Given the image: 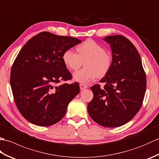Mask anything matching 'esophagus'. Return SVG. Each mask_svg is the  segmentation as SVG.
Masks as SVG:
<instances>
[{"instance_id": "obj_1", "label": "esophagus", "mask_w": 159, "mask_h": 159, "mask_svg": "<svg viewBox=\"0 0 159 159\" xmlns=\"http://www.w3.org/2000/svg\"><path fill=\"white\" fill-rule=\"evenodd\" d=\"M87 85H86L85 84H83V83H80V90H83V89H85L87 88Z\"/></svg>"}]
</instances>
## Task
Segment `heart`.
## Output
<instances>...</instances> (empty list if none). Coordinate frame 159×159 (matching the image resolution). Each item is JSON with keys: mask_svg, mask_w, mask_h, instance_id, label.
<instances>
[{"mask_svg": "<svg viewBox=\"0 0 159 159\" xmlns=\"http://www.w3.org/2000/svg\"><path fill=\"white\" fill-rule=\"evenodd\" d=\"M77 53L72 49L64 51L62 60L67 69L76 70L85 60V68L73 74V79L76 82L87 83L95 80L98 76H102L109 71L111 58L105 52L104 47L93 39H87L77 46Z\"/></svg>", "mask_w": 159, "mask_h": 159, "instance_id": "1", "label": "heart"}]
</instances>
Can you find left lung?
<instances>
[{
    "mask_svg": "<svg viewBox=\"0 0 159 159\" xmlns=\"http://www.w3.org/2000/svg\"><path fill=\"white\" fill-rule=\"evenodd\" d=\"M109 43L112 63L104 78V86L94 85L92 100L88 103L89 116L104 127L115 128L126 124L142 105L146 89V76L141 57L129 39L122 35L103 39Z\"/></svg>",
    "mask_w": 159,
    "mask_h": 159,
    "instance_id": "left-lung-1",
    "label": "left lung"
}]
</instances>
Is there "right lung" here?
Here are the masks:
<instances>
[{
  "instance_id": "1",
  "label": "right lung",
  "mask_w": 159,
  "mask_h": 159,
  "mask_svg": "<svg viewBox=\"0 0 159 159\" xmlns=\"http://www.w3.org/2000/svg\"><path fill=\"white\" fill-rule=\"evenodd\" d=\"M81 42L44 31L20 50L11 67L10 84L17 108L29 122L49 126L65 116L68 104L80 92L79 84H55L72 79L62 55Z\"/></svg>"
}]
</instances>
